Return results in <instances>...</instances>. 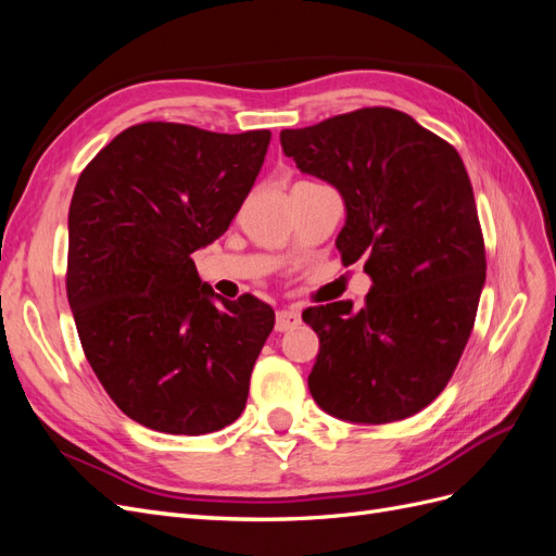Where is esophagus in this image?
I'll return each instance as SVG.
<instances>
[{
	"label": "esophagus",
	"instance_id": "1",
	"mask_svg": "<svg viewBox=\"0 0 556 556\" xmlns=\"http://www.w3.org/2000/svg\"><path fill=\"white\" fill-rule=\"evenodd\" d=\"M301 325V315L296 311H278L276 313V331H290Z\"/></svg>",
	"mask_w": 556,
	"mask_h": 556
}]
</instances>
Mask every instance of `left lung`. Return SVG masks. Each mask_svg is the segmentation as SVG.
Listing matches in <instances>:
<instances>
[{"label": "left lung", "mask_w": 556, "mask_h": 556, "mask_svg": "<svg viewBox=\"0 0 556 556\" xmlns=\"http://www.w3.org/2000/svg\"><path fill=\"white\" fill-rule=\"evenodd\" d=\"M282 153L345 201L336 248L364 260V306L304 311L319 336L315 403L359 425L406 419L439 396L473 331L484 241L466 166L447 141L387 106L280 131Z\"/></svg>", "instance_id": "obj_1"}]
</instances>
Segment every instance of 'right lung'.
Masks as SVG:
<instances>
[{
	"mask_svg": "<svg viewBox=\"0 0 556 556\" xmlns=\"http://www.w3.org/2000/svg\"><path fill=\"white\" fill-rule=\"evenodd\" d=\"M268 141V129L141 123L78 176L66 299L94 376L148 429L201 435L245 408L274 308L250 294L217 296L192 252L227 231Z\"/></svg>",
	"mask_w": 556,
	"mask_h": 556,
	"instance_id": "1",
	"label": "right lung"
}]
</instances>
